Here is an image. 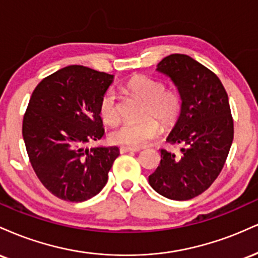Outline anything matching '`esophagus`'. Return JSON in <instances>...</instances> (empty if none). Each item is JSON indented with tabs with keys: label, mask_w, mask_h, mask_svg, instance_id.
Masks as SVG:
<instances>
[{
	"label": "esophagus",
	"mask_w": 258,
	"mask_h": 258,
	"mask_svg": "<svg viewBox=\"0 0 258 258\" xmlns=\"http://www.w3.org/2000/svg\"><path fill=\"white\" fill-rule=\"evenodd\" d=\"M120 153H126V152H139L140 151V148H133V147H125V146H122L119 148Z\"/></svg>",
	"instance_id": "1"
}]
</instances>
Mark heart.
I'll return each mask as SVG.
<instances>
[{
  "label": "heart",
  "mask_w": 258,
  "mask_h": 258,
  "mask_svg": "<svg viewBox=\"0 0 258 258\" xmlns=\"http://www.w3.org/2000/svg\"><path fill=\"white\" fill-rule=\"evenodd\" d=\"M125 88L133 95L144 101L141 114L145 118L138 122L124 123L111 133L110 140L125 147H142L158 135L160 130L158 122L163 126H170L176 122L181 111V98L175 90L165 89L162 82L146 76L132 78ZM99 111L105 123L114 125L119 122L117 94L114 90L108 89L102 95Z\"/></svg>",
  "instance_id": "b5f03b06"
}]
</instances>
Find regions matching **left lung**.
Instances as JSON below:
<instances>
[{"label":"left lung","instance_id":"left-lung-1","mask_svg":"<svg viewBox=\"0 0 258 258\" xmlns=\"http://www.w3.org/2000/svg\"><path fill=\"white\" fill-rule=\"evenodd\" d=\"M177 88L181 111L166 138L180 154L160 150V164L148 176L165 198L188 201L213 184L231 150L234 128L225 87L213 71L184 54H171L157 65Z\"/></svg>","mask_w":258,"mask_h":258}]
</instances>
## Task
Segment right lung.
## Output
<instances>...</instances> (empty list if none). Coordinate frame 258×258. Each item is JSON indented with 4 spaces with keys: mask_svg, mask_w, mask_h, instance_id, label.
<instances>
[{
    "mask_svg": "<svg viewBox=\"0 0 258 258\" xmlns=\"http://www.w3.org/2000/svg\"><path fill=\"white\" fill-rule=\"evenodd\" d=\"M113 75L71 65L54 72L33 90L23 119V138L33 170L51 195L80 203L105 187L119 156L116 146L88 148L105 130L100 100Z\"/></svg>",
    "mask_w": 258,
    "mask_h": 258,
    "instance_id": "right-lung-1",
    "label": "right lung"
}]
</instances>
